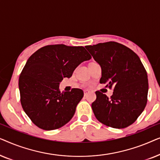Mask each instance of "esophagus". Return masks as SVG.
Returning <instances> with one entry per match:
<instances>
[{
    "mask_svg": "<svg viewBox=\"0 0 160 160\" xmlns=\"http://www.w3.org/2000/svg\"><path fill=\"white\" fill-rule=\"evenodd\" d=\"M89 93V91L87 90V89H86V90L84 91V96H87V95H88Z\"/></svg>",
    "mask_w": 160,
    "mask_h": 160,
    "instance_id": "esophagus-1",
    "label": "esophagus"
}]
</instances>
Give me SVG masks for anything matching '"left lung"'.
<instances>
[{"label":"left lung","instance_id":"left-lung-1","mask_svg":"<svg viewBox=\"0 0 160 160\" xmlns=\"http://www.w3.org/2000/svg\"><path fill=\"white\" fill-rule=\"evenodd\" d=\"M100 65V84L113 88L110 99L97 91L92 108L98 121L111 128L130 126L141 114L147 102V73L139 57L128 47L114 41L87 46Z\"/></svg>","mask_w":160,"mask_h":160}]
</instances>
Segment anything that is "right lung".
Instances as JSON below:
<instances>
[{
  "label": "right lung",
  "mask_w": 160,
  "mask_h": 160,
  "mask_svg": "<svg viewBox=\"0 0 160 160\" xmlns=\"http://www.w3.org/2000/svg\"><path fill=\"white\" fill-rule=\"evenodd\" d=\"M92 58L84 47L48 45L32 54L19 78L20 101L31 121L45 130L64 126L84 96L81 89L62 92L59 85L76 67Z\"/></svg>",
  "instance_id": "obj_1"
}]
</instances>
